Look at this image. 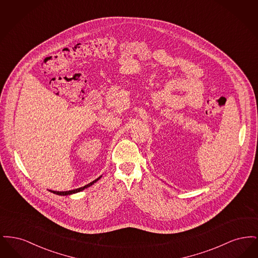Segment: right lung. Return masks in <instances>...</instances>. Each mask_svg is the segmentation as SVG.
<instances>
[{"instance_id": "1", "label": "right lung", "mask_w": 258, "mask_h": 258, "mask_svg": "<svg viewBox=\"0 0 258 258\" xmlns=\"http://www.w3.org/2000/svg\"><path fill=\"white\" fill-rule=\"evenodd\" d=\"M100 178H101V176L98 177V179H96L95 181L91 182L90 184H86V185H84V186H81V187H79V188H76V189H73V190H68V191H55V190H50V191L53 192V194H55V195H58V196H70V195H73V194H76V192H79V191L84 190L87 187H89V186H91L92 184H95Z\"/></svg>"}]
</instances>
